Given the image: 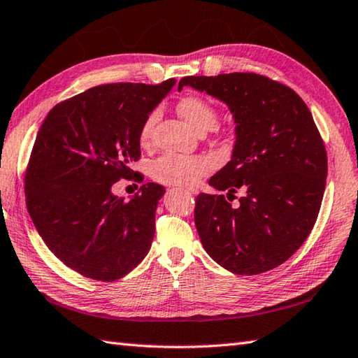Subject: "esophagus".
I'll return each instance as SVG.
<instances>
[{
    "mask_svg": "<svg viewBox=\"0 0 358 358\" xmlns=\"http://www.w3.org/2000/svg\"><path fill=\"white\" fill-rule=\"evenodd\" d=\"M184 189H185L187 193H189V194H196V189H194V188H187V187H185Z\"/></svg>",
    "mask_w": 358,
    "mask_h": 358,
    "instance_id": "esophagus-1",
    "label": "esophagus"
}]
</instances>
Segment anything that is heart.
Masks as SVG:
<instances>
[{
	"mask_svg": "<svg viewBox=\"0 0 358 358\" xmlns=\"http://www.w3.org/2000/svg\"><path fill=\"white\" fill-rule=\"evenodd\" d=\"M178 113L192 125L196 131L203 133L210 130L217 119V112L208 101L197 94H185L178 104ZM157 121V112H150L139 129V142L148 145L153 136V130ZM211 170V161L201 155H171L166 153L150 165V176L155 180L169 185H193Z\"/></svg>",
	"mask_w": 358,
	"mask_h": 358,
	"instance_id": "1",
	"label": "heart"
}]
</instances>
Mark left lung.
<instances>
[{
  "instance_id": "obj_1",
  "label": "left lung",
  "mask_w": 358,
  "mask_h": 358,
  "mask_svg": "<svg viewBox=\"0 0 358 358\" xmlns=\"http://www.w3.org/2000/svg\"><path fill=\"white\" fill-rule=\"evenodd\" d=\"M185 85L225 102L236 124L231 161L208 182L227 196L196 197L203 248L234 274L269 271L300 248L320 211L328 157L313 115L289 87L257 73L185 76L178 90Z\"/></svg>"
}]
</instances>
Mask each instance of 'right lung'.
<instances>
[{
    "label": "right lung",
    "instance_id": "right-lung-1",
    "mask_svg": "<svg viewBox=\"0 0 358 358\" xmlns=\"http://www.w3.org/2000/svg\"><path fill=\"white\" fill-rule=\"evenodd\" d=\"M174 84L93 87L55 106L38 131L24 178L29 214L55 256L89 279H121L152 246L165 188L148 182L124 201L112 187L136 174L141 124Z\"/></svg>",
    "mask_w": 358,
    "mask_h": 358
}]
</instances>
